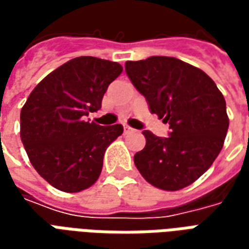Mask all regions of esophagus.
<instances>
[{
  "label": "esophagus",
  "mask_w": 249,
  "mask_h": 249,
  "mask_svg": "<svg viewBox=\"0 0 249 249\" xmlns=\"http://www.w3.org/2000/svg\"><path fill=\"white\" fill-rule=\"evenodd\" d=\"M124 130H125V133H129V132H132V128H130L129 125H124Z\"/></svg>",
  "instance_id": "obj_1"
}]
</instances>
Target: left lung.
<instances>
[{
    "label": "left lung",
    "mask_w": 249,
    "mask_h": 249,
    "mask_svg": "<svg viewBox=\"0 0 249 249\" xmlns=\"http://www.w3.org/2000/svg\"><path fill=\"white\" fill-rule=\"evenodd\" d=\"M125 71L152 113L171 128L165 139L142 132L146 144L135 155L139 172L164 191L191 185L224 145L230 125L224 96L207 73L175 57L126 61Z\"/></svg>",
    "instance_id": "8db88e82"
}]
</instances>
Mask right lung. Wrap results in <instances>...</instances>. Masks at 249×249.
<instances>
[{
  "label": "right lung",
  "instance_id": "add662e5",
  "mask_svg": "<svg viewBox=\"0 0 249 249\" xmlns=\"http://www.w3.org/2000/svg\"><path fill=\"white\" fill-rule=\"evenodd\" d=\"M119 62L76 57L51 71L21 109V141L41 178L62 192L92 187L103 169L104 153L123 125L100 126L85 116L101 108L109 84L121 74Z\"/></svg>",
  "mask_w": 249,
  "mask_h": 249
}]
</instances>
